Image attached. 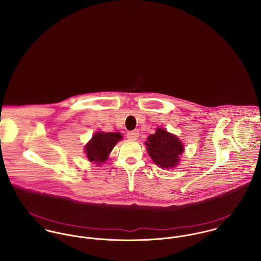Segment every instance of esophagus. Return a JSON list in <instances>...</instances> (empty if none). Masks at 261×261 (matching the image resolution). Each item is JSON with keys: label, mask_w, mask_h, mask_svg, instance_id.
Wrapping results in <instances>:
<instances>
[{"label": "esophagus", "mask_w": 261, "mask_h": 261, "mask_svg": "<svg viewBox=\"0 0 261 261\" xmlns=\"http://www.w3.org/2000/svg\"><path fill=\"white\" fill-rule=\"evenodd\" d=\"M139 136H140V133H139V130L138 129H136V130H132V132H128L127 134H126V138L127 139H129V140H137L138 138H139Z\"/></svg>", "instance_id": "34e87169"}]
</instances>
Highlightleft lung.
Masks as SVG:
<instances>
[{"mask_svg":"<svg viewBox=\"0 0 261 261\" xmlns=\"http://www.w3.org/2000/svg\"><path fill=\"white\" fill-rule=\"evenodd\" d=\"M149 156L162 169H173L180 162L184 146L175 135L158 127L145 142Z\"/></svg>","mask_w":261,"mask_h":261,"instance_id":"1","label":"left lung"}]
</instances>
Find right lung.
<instances>
[{
  "label": "right lung",
  "instance_id": "obj_1",
  "mask_svg": "<svg viewBox=\"0 0 261 261\" xmlns=\"http://www.w3.org/2000/svg\"><path fill=\"white\" fill-rule=\"evenodd\" d=\"M121 138L120 133H95L84 148L87 159L94 164L101 165L108 160L110 152Z\"/></svg>",
  "mask_w": 261,
  "mask_h": 261
}]
</instances>
